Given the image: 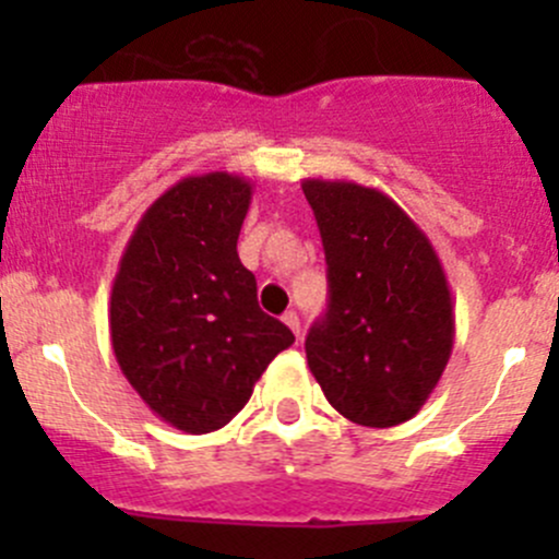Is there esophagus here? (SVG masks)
I'll use <instances>...</instances> for the list:
<instances>
[{"label":"esophagus","mask_w":559,"mask_h":559,"mask_svg":"<svg viewBox=\"0 0 559 559\" xmlns=\"http://www.w3.org/2000/svg\"><path fill=\"white\" fill-rule=\"evenodd\" d=\"M284 324L289 326V330L295 332L297 337H300V316H297L295 311H286V313H284Z\"/></svg>","instance_id":"esophagus-1"}]
</instances>
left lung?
Returning a JSON list of instances; mask_svg holds the SVG:
<instances>
[{
	"mask_svg": "<svg viewBox=\"0 0 559 559\" xmlns=\"http://www.w3.org/2000/svg\"><path fill=\"white\" fill-rule=\"evenodd\" d=\"M326 257L330 306L306 337L332 408L362 427L419 414L447 370L454 306L430 238L384 191L302 180Z\"/></svg>",
	"mask_w": 559,
	"mask_h": 559,
	"instance_id": "8db88e82",
	"label": "left lung"
}]
</instances>
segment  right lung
Wrapping results in <instances>:
<instances>
[{"instance_id": "add662e5", "label": "right lung", "mask_w": 559, "mask_h": 559, "mask_svg": "<svg viewBox=\"0 0 559 559\" xmlns=\"http://www.w3.org/2000/svg\"><path fill=\"white\" fill-rule=\"evenodd\" d=\"M253 186L243 175H189L134 227L110 292L118 368L175 430L233 421L295 335L257 302L238 235Z\"/></svg>"}]
</instances>
